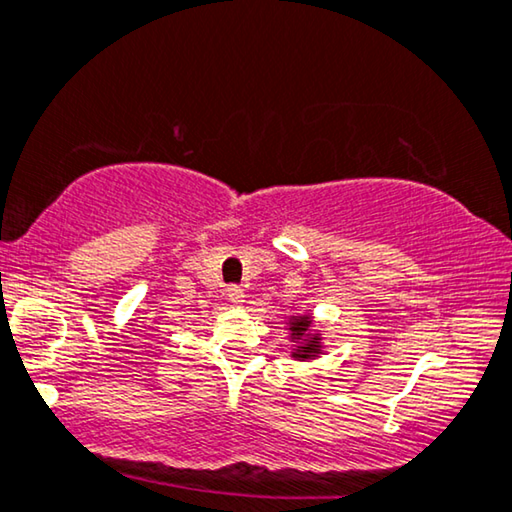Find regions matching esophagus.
I'll return each instance as SVG.
<instances>
[{
  "label": "esophagus",
  "mask_w": 512,
  "mask_h": 512,
  "mask_svg": "<svg viewBox=\"0 0 512 512\" xmlns=\"http://www.w3.org/2000/svg\"><path fill=\"white\" fill-rule=\"evenodd\" d=\"M227 299H230L234 305H241L243 301H246V294H243L241 287L230 285V287H227Z\"/></svg>",
  "instance_id": "1"
}]
</instances>
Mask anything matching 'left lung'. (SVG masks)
Here are the masks:
<instances>
[{"label": "left lung", "instance_id": "8db88e82", "mask_svg": "<svg viewBox=\"0 0 512 512\" xmlns=\"http://www.w3.org/2000/svg\"><path fill=\"white\" fill-rule=\"evenodd\" d=\"M315 319L308 312V315H292L289 317V340L294 342L292 356L296 361H310V358H317L324 352V340L322 331L315 329Z\"/></svg>", "mask_w": 512, "mask_h": 512}]
</instances>
